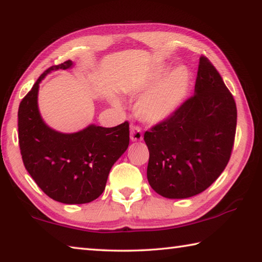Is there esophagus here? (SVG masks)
Wrapping results in <instances>:
<instances>
[{
	"label": "esophagus",
	"mask_w": 262,
	"mask_h": 262,
	"mask_svg": "<svg viewBox=\"0 0 262 262\" xmlns=\"http://www.w3.org/2000/svg\"><path fill=\"white\" fill-rule=\"evenodd\" d=\"M143 135H142V130L139 126H132L130 127V140L133 142L142 141Z\"/></svg>",
	"instance_id": "obj_1"
}]
</instances>
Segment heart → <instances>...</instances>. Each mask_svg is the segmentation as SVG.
<instances>
[{"instance_id": "b5f03b06", "label": "heart", "mask_w": 262, "mask_h": 262, "mask_svg": "<svg viewBox=\"0 0 262 262\" xmlns=\"http://www.w3.org/2000/svg\"><path fill=\"white\" fill-rule=\"evenodd\" d=\"M165 66L157 69L145 83L150 90L142 98L139 105V116L146 122H160L172 116L182 103L189 85L188 70L180 66L169 72Z\"/></svg>"}]
</instances>
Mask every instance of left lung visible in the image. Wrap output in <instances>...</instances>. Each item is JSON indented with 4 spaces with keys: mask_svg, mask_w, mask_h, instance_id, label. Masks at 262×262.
<instances>
[{
    "mask_svg": "<svg viewBox=\"0 0 262 262\" xmlns=\"http://www.w3.org/2000/svg\"><path fill=\"white\" fill-rule=\"evenodd\" d=\"M236 123L234 97L207 57L201 56L194 94L144 133L151 188L172 199L206 190L230 159Z\"/></svg>",
    "mask_w": 262,
    "mask_h": 262,
    "instance_id": "8db88e82",
    "label": "left lung"
}]
</instances>
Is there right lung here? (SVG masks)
<instances>
[{"instance_id":"add662e5","label":"right lung","mask_w":262,"mask_h":262,"mask_svg":"<svg viewBox=\"0 0 262 262\" xmlns=\"http://www.w3.org/2000/svg\"><path fill=\"white\" fill-rule=\"evenodd\" d=\"M72 65L66 60L46 70L21 99L18 139L24 166L47 196L64 204H85L101 196L111 167L127 150L129 123L112 128L90 125L73 134L46 125L37 107L39 83L51 71Z\"/></svg>"}]
</instances>
